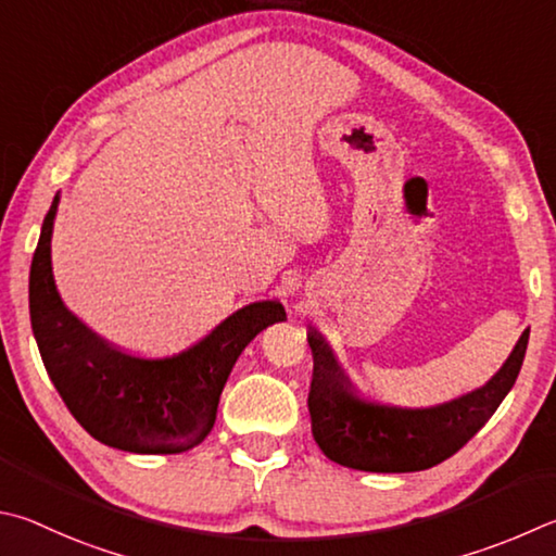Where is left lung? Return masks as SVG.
I'll return each instance as SVG.
<instances>
[{"instance_id":"8db88e82","label":"left lung","mask_w":556,"mask_h":556,"mask_svg":"<svg viewBox=\"0 0 556 556\" xmlns=\"http://www.w3.org/2000/svg\"><path fill=\"white\" fill-rule=\"evenodd\" d=\"M528 338L530 328L486 387L435 408H399L359 396L330 348L316 330H308L313 440L328 459L359 471L403 473L435 467L467 445L496 413L520 375Z\"/></svg>"}]
</instances>
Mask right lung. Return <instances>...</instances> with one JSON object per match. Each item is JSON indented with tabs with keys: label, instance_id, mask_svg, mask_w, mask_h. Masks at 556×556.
I'll return each instance as SVG.
<instances>
[{
	"label": "right lung",
	"instance_id": "right-lung-1",
	"mask_svg": "<svg viewBox=\"0 0 556 556\" xmlns=\"http://www.w3.org/2000/svg\"><path fill=\"white\" fill-rule=\"evenodd\" d=\"M58 197L31 262V326L50 381L94 440L136 454H177L204 442L240 352L260 330L287 320L279 301L240 308L194 348L148 357L109 345L60 301L50 267Z\"/></svg>",
	"mask_w": 556,
	"mask_h": 556
}]
</instances>
